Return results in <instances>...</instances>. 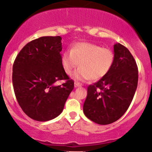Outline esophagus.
<instances>
[{"mask_svg": "<svg viewBox=\"0 0 152 152\" xmlns=\"http://www.w3.org/2000/svg\"><path fill=\"white\" fill-rule=\"evenodd\" d=\"M74 85H75V87H80V86H83V85L81 84V83H78V82H75Z\"/></svg>", "mask_w": 152, "mask_h": 152, "instance_id": "esophagus-1", "label": "esophagus"}]
</instances>
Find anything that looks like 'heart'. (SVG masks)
<instances>
[{
	"label": "heart",
	"mask_w": 152,
	"mask_h": 152,
	"mask_svg": "<svg viewBox=\"0 0 152 152\" xmlns=\"http://www.w3.org/2000/svg\"><path fill=\"white\" fill-rule=\"evenodd\" d=\"M61 61L66 75H71L79 64L80 68L73 77L96 81L110 71L115 61V52L110 48L97 44L79 42L75 43L70 50L65 51Z\"/></svg>",
	"instance_id": "b5f03b06"
}]
</instances>
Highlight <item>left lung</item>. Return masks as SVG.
Returning <instances> with one entry per match:
<instances>
[{
    "label": "left lung",
    "instance_id": "8db88e82",
    "mask_svg": "<svg viewBox=\"0 0 152 152\" xmlns=\"http://www.w3.org/2000/svg\"><path fill=\"white\" fill-rule=\"evenodd\" d=\"M115 61L110 71L88 87L83 112L99 124H109L125 113L138 84V67L130 51L120 43L114 46Z\"/></svg>",
    "mask_w": 152,
    "mask_h": 152
}]
</instances>
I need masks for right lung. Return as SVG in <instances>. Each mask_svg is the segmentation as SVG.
<instances>
[{
  "label": "right lung",
  "mask_w": 152,
  "mask_h": 152,
  "mask_svg": "<svg viewBox=\"0 0 152 152\" xmlns=\"http://www.w3.org/2000/svg\"><path fill=\"white\" fill-rule=\"evenodd\" d=\"M61 37L34 39L17 55L12 66V85L18 104L31 118L46 121L61 113L74 82L61 64ZM64 80L60 86L57 80Z\"/></svg>",
  "instance_id": "add662e5"
}]
</instances>
